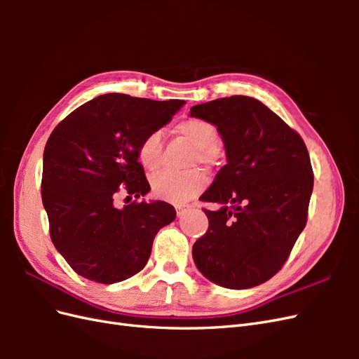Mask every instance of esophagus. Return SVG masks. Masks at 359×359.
I'll return each mask as SVG.
<instances>
[{
    "instance_id": "esophagus-1",
    "label": "esophagus",
    "mask_w": 359,
    "mask_h": 359,
    "mask_svg": "<svg viewBox=\"0 0 359 359\" xmlns=\"http://www.w3.org/2000/svg\"><path fill=\"white\" fill-rule=\"evenodd\" d=\"M184 212H186V210H182V208H178V210H177L178 217H182V215H184Z\"/></svg>"
}]
</instances>
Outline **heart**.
Instances as JSON below:
<instances>
[{
    "label": "heart",
    "instance_id": "heart-1",
    "mask_svg": "<svg viewBox=\"0 0 359 359\" xmlns=\"http://www.w3.org/2000/svg\"><path fill=\"white\" fill-rule=\"evenodd\" d=\"M177 132L186 137L198 149L193 161L210 165L220 144V136L217 127L202 118H187L177 126ZM137 160L145 170L154 172L160 166L161 156V136L157 132H151L142 137L136 151ZM151 190L157 198L173 202L186 203L196 198L205 189L206 180L199 170L189 172H160L149 181Z\"/></svg>",
    "mask_w": 359,
    "mask_h": 359
}]
</instances>
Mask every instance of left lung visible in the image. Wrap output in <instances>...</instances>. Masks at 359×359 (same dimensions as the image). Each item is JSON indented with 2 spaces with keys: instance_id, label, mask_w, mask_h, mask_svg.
Returning <instances> with one entry per match:
<instances>
[{
  "instance_id": "left-lung-1",
  "label": "left lung",
  "mask_w": 359,
  "mask_h": 359,
  "mask_svg": "<svg viewBox=\"0 0 359 359\" xmlns=\"http://www.w3.org/2000/svg\"><path fill=\"white\" fill-rule=\"evenodd\" d=\"M190 116L212 123L227 165L201 199L208 231L193 260L212 283L248 289L276 276L307 223L313 169L306 144L283 119L253 97L232 95L193 106Z\"/></svg>"
}]
</instances>
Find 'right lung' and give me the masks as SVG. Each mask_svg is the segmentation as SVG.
<instances>
[{
    "label": "right lung",
    "instance_id": "add662e5",
    "mask_svg": "<svg viewBox=\"0 0 359 359\" xmlns=\"http://www.w3.org/2000/svg\"><path fill=\"white\" fill-rule=\"evenodd\" d=\"M184 103L103 94L53 128L43 153L41 199L50 240L74 273L112 285L147 265L157 232L175 220V208L163 201L116 208L115 198L126 193L139 199L149 191L137 145Z\"/></svg>",
    "mask_w": 359,
    "mask_h": 359
}]
</instances>
